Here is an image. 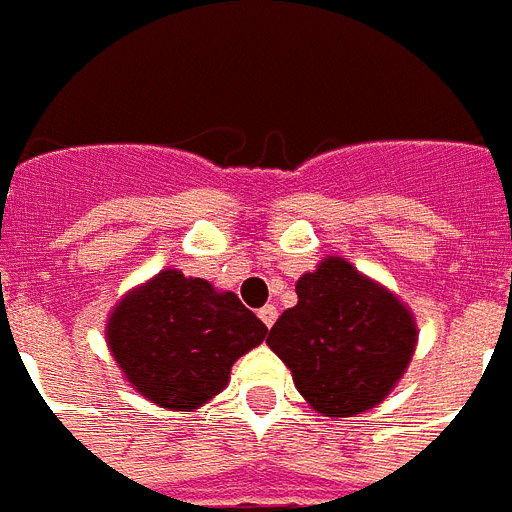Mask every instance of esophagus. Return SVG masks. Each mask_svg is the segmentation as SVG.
I'll return each instance as SVG.
<instances>
[{
    "label": "esophagus",
    "mask_w": 512,
    "mask_h": 512,
    "mask_svg": "<svg viewBox=\"0 0 512 512\" xmlns=\"http://www.w3.org/2000/svg\"><path fill=\"white\" fill-rule=\"evenodd\" d=\"M260 321L265 323V326H273V323H276V318H278V310H276V305H265V307H260Z\"/></svg>",
    "instance_id": "1"
}]
</instances>
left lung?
<instances>
[{"instance_id": "obj_1", "label": "left lung", "mask_w": 512, "mask_h": 512, "mask_svg": "<svg viewBox=\"0 0 512 512\" xmlns=\"http://www.w3.org/2000/svg\"><path fill=\"white\" fill-rule=\"evenodd\" d=\"M268 344L315 413L355 418L381 405L418 344L413 310L350 260L328 255L297 281Z\"/></svg>"}]
</instances>
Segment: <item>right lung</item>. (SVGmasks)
I'll list each match as a JSON object with an SVG mask.
<instances>
[{"instance_id":"obj_1","label":"right lung","mask_w":512,"mask_h":512,"mask_svg":"<svg viewBox=\"0 0 512 512\" xmlns=\"http://www.w3.org/2000/svg\"><path fill=\"white\" fill-rule=\"evenodd\" d=\"M268 328L234 292L165 268L110 310L105 339L128 384L168 410L191 413L226 389L231 368Z\"/></svg>"}]
</instances>
